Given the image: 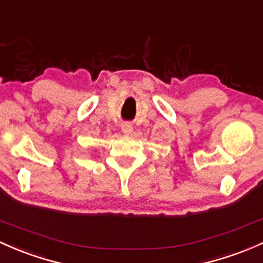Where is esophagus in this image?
I'll use <instances>...</instances> for the list:
<instances>
[{
	"instance_id": "esophagus-1",
	"label": "esophagus",
	"mask_w": 263,
	"mask_h": 263,
	"mask_svg": "<svg viewBox=\"0 0 263 263\" xmlns=\"http://www.w3.org/2000/svg\"><path fill=\"white\" fill-rule=\"evenodd\" d=\"M121 130H123L124 134H126V135L132 134V132H133L132 124L130 123H123L121 124Z\"/></svg>"
}]
</instances>
